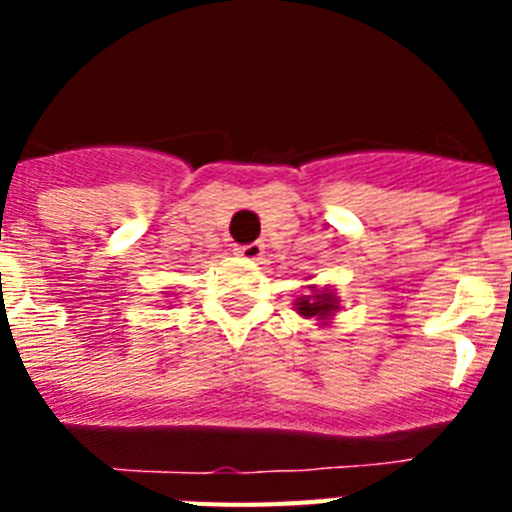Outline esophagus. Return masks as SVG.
Here are the masks:
<instances>
[{"mask_svg": "<svg viewBox=\"0 0 512 512\" xmlns=\"http://www.w3.org/2000/svg\"><path fill=\"white\" fill-rule=\"evenodd\" d=\"M235 256H241L246 261H259L264 256V243H248V246L235 248Z\"/></svg>", "mask_w": 512, "mask_h": 512, "instance_id": "1", "label": "esophagus"}]
</instances>
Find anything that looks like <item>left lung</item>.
Listing matches in <instances>:
<instances>
[{
  "mask_svg": "<svg viewBox=\"0 0 512 512\" xmlns=\"http://www.w3.org/2000/svg\"><path fill=\"white\" fill-rule=\"evenodd\" d=\"M312 279V277H310ZM297 315L307 320H315L318 325H330L336 312L341 310V297L336 295L333 287H318V284H307V292L295 300Z\"/></svg>",
  "mask_w": 512,
  "mask_h": 512,
  "instance_id": "1",
  "label": "left lung"
}]
</instances>
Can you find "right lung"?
<instances>
[{"label":"right lung","instance_id":"add662e5","mask_svg":"<svg viewBox=\"0 0 512 512\" xmlns=\"http://www.w3.org/2000/svg\"><path fill=\"white\" fill-rule=\"evenodd\" d=\"M164 295H166V297H171V295H174V292H164Z\"/></svg>","mask_w":512,"mask_h":512}]
</instances>
